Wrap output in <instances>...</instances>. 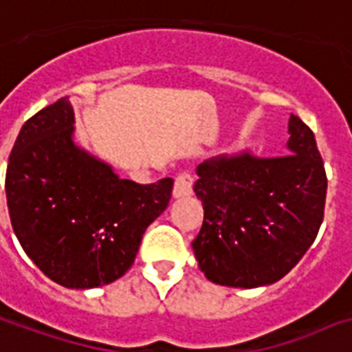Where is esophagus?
Returning a JSON list of instances; mask_svg holds the SVG:
<instances>
[{
  "mask_svg": "<svg viewBox=\"0 0 352 352\" xmlns=\"http://www.w3.org/2000/svg\"><path fill=\"white\" fill-rule=\"evenodd\" d=\"M192 176L189 173H179L174 179V189L173 196L174 198H185V196L192 195Z\"/></svg>",
  "mask_w": 352,
  "mask_h": 352,
  "instance_id": "34e87169",
  "label": "esophagus"
}]
</instances>
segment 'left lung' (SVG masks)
Returning <instances> with one entry per match:
<instances>
[{
  "mask_svg": "<svg viewBox=\"0 0 352 352\" xmlns=\"http://www.w3.org/2000/svg\"><path fill=\"white\" fill-rule=\"evenodd\" d=\"M288 133L285 156L242 152L196 168L204 224L192 250L211 283L233 288L272 285L312 246L323 222L325 167L314 133L294 113Z\"/></svg>",
  "mask_w": 352,
  "mask_h": 352,
  "instance_id": "left-lung-1",
  "label": "left lung"
}]
</instances>
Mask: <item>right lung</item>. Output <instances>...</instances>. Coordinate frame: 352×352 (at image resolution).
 I'll list each match as a JSON object with an SVG mask.
<instances>
[{
    "label": "right lung",
    "mask_w": 352,
    "mask_h": 352,
    "mask_svg": "<svg viewBox=\"0 0 352 352\" xmlns=\"http://www.w3.org/2000/svg\"><path fill=\"white\" fill-rule=\"evenodd\" d=\"M67 97L25 121L10 152L5 190L23 252L65 288L110 285L126 274L143 233L167 209L173 178L141 185L73 141Z\"/></svg>",
    "instance_id": "right-lung-1"
}]
</instances>
